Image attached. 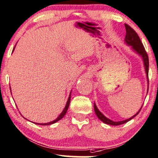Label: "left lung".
Segmentation results:
<instances>
[{"instance_id": "obj_1", "label": "left lung", "mask_w": 158, "mask_h": 158, "mask_svg": "<svg viewBox=\"0 0 158 158\" xmlns=\"http://www.w3.org/2000/svg\"><path fill=\"white\" fill-rule=\"evenodd\" d=\"M125 27H126V38H125V42L127 45L128 46H131L132 49H134V51L135 52H136L139 55H140L142 56V60L144 61V69H145V72H146L147 74V81H148V85H149V78H148V73H149V58H148V55H147L146 51H145V48L144 46H143L142 41H141L140 38L138 35V34L135 32V30L133 29V28L131 27L128 24H125ZM149 87V86H148ZM94 111H95V113L97 114V116L98 117V118L100 120H102V122L104 123L108 124V125H111V126H119V125L121 124H124L128 122L129 120H131L132 118H134L135 116H136L137 114L139 113L140 110H142V107L140 108V110H139L138 112H136V114H135L134 116H132L131 118H128V119L125 120H122V121H112L109 118H106L105 116L101 112L98 110L97 105L96 104L94 103Z\"/></svg>"}]
</instances>
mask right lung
Returning <instances> with one entry per match:
<instances>
[{"label":"right lung","instance_id":"right-lung-1","mask_svg":"<svg viewBox=\"0 0 158 158\" xmlns=\"http://www.w3.org/2000/svg\"><path fill=\"white\" fill-rule=\"evenodd\" d=\"M15 48V47H14ZM10 90H11V87H10ZM70 99H71V92L70 94H69V98H68V100H67V104H66V106H65L64 109L63 110V111L61 112V113L59 114L58 116V118H56V120H53V121H51L49 123H35V124H38V125H42V126H47V125H52L53 123H56L57 121H59V120H61V118H63L65 115V114L67 113V110H68V107H69V102H70Z\"/></svg>","mask_w":158,"mask_h":158}]
</instances>
